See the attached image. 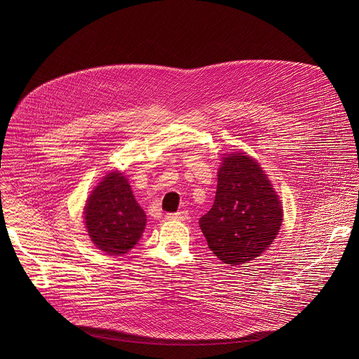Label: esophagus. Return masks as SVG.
Segmentation results:
<instances>
[{"label": "esophagus", "mask_w": 359, "mask_h": 359, "mask_svg": "<svg viewBox=\"0 0 359 359\" xmlns=\"http://www.w3.org/2000/svg\"><path fill=\"white\" fill-rule=\"evenodd\" d=\"M169 220H186L187 219V212H177V213H169L168 216H166Z\"/></svg>", "instance_id": "esophagus-1"}]
</instances>
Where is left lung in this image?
<instances>
[{
	"label": "left lung",
	"instance_id": "left-lung-1",
	"mask_svg": "<svg viewBox=\"0 0 359 359\" xmlns=\"http://www.w3.org/2000/svg\"><path fill=\"white\" fill-rule=\"evenodd\" d=\"M281 223L278 194L257 161L236 151L223 158L213 208L198 222L216 257L231 266L254 260L274 241Z\"/></svg>",
	"mask_w": 359,
	"mask_h": 359
}]
</instances>
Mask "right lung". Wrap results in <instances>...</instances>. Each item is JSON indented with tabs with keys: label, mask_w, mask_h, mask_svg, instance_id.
<instances>
[{
	"label": "right lung",
	"mask_w": 359,
	"mask_h": 359,
	"mask_svg": "<svg viewBox=\"0 0 359 359\" xmlns=\"http://www.w3.org/2000/svg\"><path fill=\"white\" fill-rule=\"evenodd\" d=\"M83 215L90 240L109 255L133 248L146 226V215L119 172H111L93 189Z\"/></svg>",
	"instance_id": "right-lung-1"
}]
</instances>
